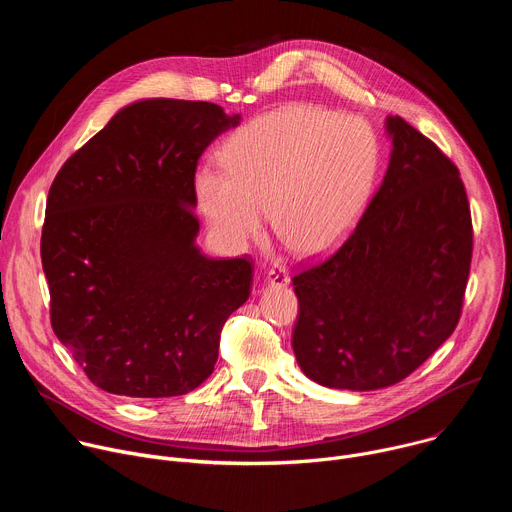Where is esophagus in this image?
Wrapping results in <instances>:
<instances>
[{
	"label": "esophagus",
	"instance_id": "obj_1",
	"mask_svg": "<svg viewBox=\"0 0 512 512\" xmlns=\"http://www.w3.org/2000/svg\"><path fill=\"white\" fill-rule=\"evenodd\" d=\"M267 283L271 287H285L289 283V273L281 263H275L267 273Z\"/></svg>",
	"mask_w": 512,
	"mask_h": 512
}]
</instances>
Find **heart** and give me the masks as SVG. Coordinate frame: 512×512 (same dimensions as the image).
I'll return each instance as SVG.
<instances>
[{
    "mask_svg": "<svg viewBox=\"0 0 512 512\" xmlns=\"http://www.w3.org/2000/svg\"><path fill=\"white\" fill-rule=\"evenodd\" d=\"M377 139L358 117L296 103L263 113L231 135L225 170L196 174V200L214 237L243 249L263 227L296 253L336 245L367 204L377 172Z\"/></svg>",
    "mask_w": 512,
    "mask_h": 512,
    "instance_id": "heart-1",
    "label": "heart"
}]
</instances>
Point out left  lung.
Instances as JSON below:
<instances>
[{
    "label": "left lung",
    "instance_id": "left-lung-1",
    "mask_svg": "<svg viewBox=\"0 0 512 512\" xmlns=\"http://www.w3.org/2000/svg\"><path fill=\"white\" fill-rule=\"evenodd\" d=\"M381 188L350 237L291 281L304 375L330 389L391 387L456 330L472 261V216L456 164L403 117Z\"/></svg>",
    "mask_w": 512,
    "mask_h": 512
}]
</instances>
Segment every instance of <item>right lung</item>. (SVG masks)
I'll return each mask as SVG.
<instances>
[{"label": "right lung", "instance_id": "1", "mask_svg": "<svg viewBox=\"0 0 512 512\" xmlns=\"http://www.w3.org/2000/svg\"><path fill=\"white\" fill-rule=\"evenodd\" d=\"M239 115L206 101L121 109L58 170L40 255L50 324L111 395H186L214 371L221 332L253 285L251 257L208 259L196 164Z\"/></svg>", "mask_w": 512, "mask_h": 512}]
</instances>
